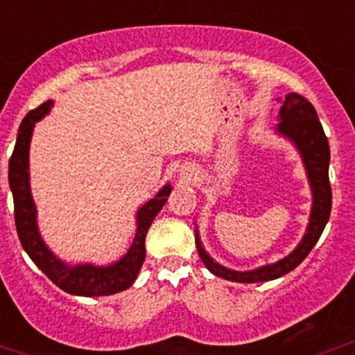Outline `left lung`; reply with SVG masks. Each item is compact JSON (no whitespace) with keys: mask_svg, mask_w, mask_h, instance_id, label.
Instances as JSON below:
<instances>
[{"mask_svg":"<svg viewBox=\"0 0 355 355\" xmlns=\"http://www.w3.org/2000/svg\"><path fill=\"white\" fill-rule=\"evenodd\" d=\"M278 120L280 121L277 123L275 132L292 142L297 151H299L304 168H306L311 194H313V206H311L306 234L300 239L295 249L288 256H285L284 259L277 261V263L264 264V266L256 268V270L237 271L221 266L206 252L202 242H200L199 230L196 228V244H198V252L204 266L213 275L223 278V280L237 282V284H257V282L277 280V278L290 273L313 250V247L320 241L328 220H330L331 187L330 178H328L330 146H328V139L324 135L323 127H321L316 110L306 98L295 94V92H290L282 101Z\"/></svg>","mask_w":355,"mask_h":355,"instance_id":"obj_1","label":"left lung"}]
</instances>
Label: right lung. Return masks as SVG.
I'll return each instance as SVG.
<instances>
[{
  "label": "right lung",
  "instance_id": "obj_1",
  "mask_svg": "<svg viewBox=\"0 0 355 355\" xmlns=\"http://www.w3.org/2000/svg\"><path fill=\"white\" fill-rule=\"evenodd\" d=\"M53 101L42 103L39 108L28 111L20 123L17 134L15 149L10 157L8 182L15 204V225L20 244L28 254L35 266L55 285L71 295L99 297L127 290L137 278L142 263L146 259V235L156 214L168 200L171 185L166 184L153 199L139 207L135 214V237L130 249L116 263L108 266H96L92 263L68 264L60 259L42 241L37 227V209L31 192V173H28V149H31L32 132L35 123L51 110Z\"/></svg>",
  "mask_w": 355,
  "mask_h": 355
}]
</instances>
